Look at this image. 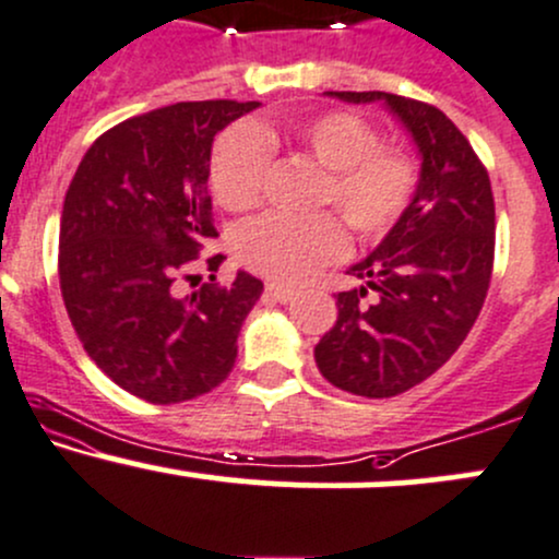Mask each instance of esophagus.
Returning a JSON list of instances; mask_svg holds the SVG:
<instances>
[{
    "label": "esophagus",
    "instance_id": "esophagus-1",
    "mask_svg": "<svg viewBox=\"0 0 559 559\" xmlns=\"http://www.w3.org/2000/svg\"><path fill=\"white\" fill-rule=\"evenodd\" d=\"M267 297H273L275 302H292L294 299V289L289 286H278V284H267Z\"/></svg>",
    "mask_w": 559,
    "mask_h": 559
}]
</instances>
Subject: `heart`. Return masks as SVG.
<instances>
[{"instance_id":"b5f03b06","label":"heart","mask_w":559,"mask_h":559,"mask_svg":"<svg viewBox=\"0 0 559 559\" xmlns=\"http://www.w3.org/2000/svg\"><path fill=\"white\" fill-rule=\"evenodd\" d=\"M284 140L326 169L318 204L334 206L355 236L377 241L406 214L419 186V169L406 151L379 145V132L353 110H323L286 127ZM278 134L238 124L217 140L210 162L212 190L230 212L260 201L273 167ZM243 267L278 284H302L323 265L347 254V230L331 212L286 217L267 214L243 225L233 238Z\"/></svg>"}]
</instances>
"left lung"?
Listing matches in <instances>:
<instances>
[{
	"label": "left lung",
	"instance_id": "8db88e82",
	"mask_svg": "<svg viewBox=\"0 0 559 559\" xmlns=\"http://www.w3.org/2000/svg\"><path fill=\"white\" fill-rule=\"evenodd\" d=\"M329 95L382 100L421 156L414 201L347 270L364 284L336 294L340 316L316 345L318 369L334 388L392 397L432 377L480 316L493 270V193L469 140L440 108L390 92Z\"/></svg>",
	"mask_w": 559,
	"mask_h": 559
}]
</instances>
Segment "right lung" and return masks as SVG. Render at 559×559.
Here are the masks:
<instances>
[{
	"label": "right lung",
	"mask_w": 559,
	"mask_h": 559,
	"mask_svg": "<svg viewBox=\"0 0 559 559\" xmlns=\"http://www.w3.org/2000/svg\"><path fill=\"white\" fill-rule=\"evenodd\" d=\"M254 108L199 100L132 116L90 145L66 193L58 275L71 326L97 369L148 403H182L225 382L262 294L243 270L230 289L210 275L177 294V278L217 236L206 193L214 134ZM219 260H206L210 270Z\"/></svg>",
	"instance_id": "add662e5"
}]
</instances>
